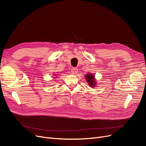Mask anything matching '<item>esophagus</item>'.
Instances as JSON below:
<instances>
[{
	"label": "esophagus",
	"mask_w": 146,
	"mask_h": 146,
	"mask_svg": "<svg viewBox=\"0 0 146 146\" xmlns=\"http://www.w3.org/2000/svg\"><path fill=\"white\" fill-rule=\"evenodd\" d=\"M71 72L73 74H76V73H77L78 72V69L77 68H72V70H71Z\"/></svg>",
	"instance_id": "obj_1"
}]
</instances>
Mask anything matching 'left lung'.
<instances>
[{
	"label": "left lung",
	"instance_id": "obj_1",
	"mask_svg": "<svg viewBox=\"0 0 146 146\" xmlns=\"http://www.w3.org/2000/svg\"><path fill=\"white\" fill-rule=\"evenodd\" d=\"M85 79L86 81L88 82V85L92 87V88H94L96 85V81L95 79V76L92 74V73H88L86 74L85 76Z\"/></svg>",
	"mask_w": 146,
	"mask_h": 146
}]
</instances>
